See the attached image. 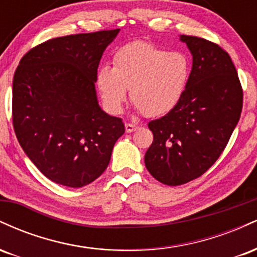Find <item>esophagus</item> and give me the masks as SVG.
<instances>
[{"label": "esophagus", "instance_id": "esophagus-1", "mask_svg": "<svg viewBox=\"0 0 257 257\" xmlns=\"http://www.w3.org/2000/svg\"><path fill=\"white\" fill-rule=\"evenodd\" d=\"M138 128H139V126L135 125V124H133V123H125V132L126 133L135 132Z\"/></svg>", "mask_w": 257, "mask_h": 257}]
</instances>
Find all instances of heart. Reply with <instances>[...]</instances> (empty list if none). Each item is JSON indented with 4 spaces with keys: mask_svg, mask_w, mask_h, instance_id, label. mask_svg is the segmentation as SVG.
<instances>
[{
    "mask_svg": "<svg viewBox=\"0 0 257 257\" xmlns=\"http://www.w3.org/2000/svg\"><path fill=\"white\" fill-rule=\"evenodd\" d=\"M190 76L191 61L184 53L135 41L114 53L113 67H100L96 85L108 111H122L126 89H131V100L138 111L146 117H159L179 104Z\"/></svg>",
    "mask_w": 257,
    "mask_h": 257,
    "instance_id": "1",
    "label": "heart"
}]
</instances>
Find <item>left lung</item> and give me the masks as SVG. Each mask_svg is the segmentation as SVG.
I'll return each instance as SVG.
<instances>
[{
	"instance_id": "8db88e82",
	"label": "left lung",
	"mask_w": 257,
	"mask_h": 257,
	"mask_svg": "<svg viewBox=\"0 0 257 257\" xmlns=\"http://www.w3.org/2000/svg\"><path fill=\"white\" fill-rule=\"evenodd\" d=\"M180 41L192 54L190 81L179 104L149 123L153 143L145 155L150 174L168 186L186 184L213 166L243 106V90L228 53L204 38L181 35Z\"/></svg>"
}]
</instances>
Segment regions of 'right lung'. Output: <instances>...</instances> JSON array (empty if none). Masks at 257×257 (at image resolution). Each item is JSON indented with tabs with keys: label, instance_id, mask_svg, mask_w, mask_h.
<instances>
[{
	"label": "right lung",
	"instance_id": "obj_1",
	"mask_svg": "<svg viewBox=\"0 0 257 257\" xmlns=\"http://www.w3.org/2000/svg\"><path fill=\"white\" fill-rule=\"evenodd\" d=\"M119 29L53 38L29 51L13 78V126L32 163L53 182L83 187L107 168L122 119L100 107L102 53Z\"/></svg>",
	"mask_w": 257,
	"mask_h": 257
}]
</instances>
